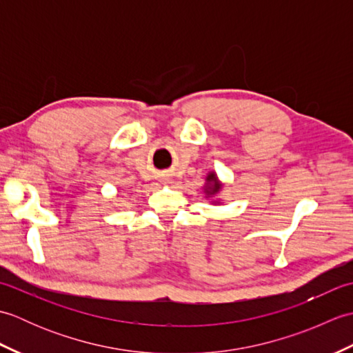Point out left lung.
I'll return each instance as SVG.
<instances>
[{
    "label": "left lung",
    "instance_id": "obj_1",
    "mask_svg": "<svg viewBox=\"0 0 353 353\" xmlns=\"http://www.w3.org/2000/svg\"><path fill=\"white\" fill-rule=\"evenodd\" d=\"M223 188L221 182L219 181V177H216V174L214 171L209 172V174L206 176V185H205V192H206V197H214L219 194ZM214 203H220V201H214Z\"/></svg>",
    "mask_w": 353,
    "mask_h": 353
}]
</instances>
